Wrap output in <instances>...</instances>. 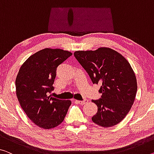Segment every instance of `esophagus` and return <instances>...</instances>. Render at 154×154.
Segmentation results:
<instances>
[{"instance_id":"34e87169","label":"esophagus","mask_w":154,"mask_h":154,"mask_svg":"<svg viewBox=\"0 0 154 154\" xmlns=\"http://www.w3.org/2000/svg\"><path fill=\"white\" fill-rule=\"evenodd\" d=\"M75 102L78 103H79L80 105H85V104L88 103V100H87V99H85V100H75Z\"/></svg>"}]
</instances>
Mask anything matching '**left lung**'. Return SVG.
Instances as JSON below:
<instances>
[{
	"instance_id": "1",
	"label": "left lung",
	"mask_w": 154,
	"mask_h": 154,
	"mask_svg": "<svg viewBox=\"0 0 154 154\" xmlns=\"http://www.w3.org/2000/svg\"><path fill=\"white\" fill-rule=\"evenodd\" d=\"M74 55L94 84L100 85V99L92 100L98 112L94 123L110 127L119 123L131 109L137 91L136 78L126 58L107 47L76 51Z\"/></svg>"
}]
</instances>
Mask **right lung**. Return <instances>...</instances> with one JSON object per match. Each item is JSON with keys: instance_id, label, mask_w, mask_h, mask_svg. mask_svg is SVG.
Segmentation results:
<instances>
[{"instance_id": "add662e5", "label": "right lung", "mask_w": 154, "mask_h": 154, "mask_svg": "<svg viewBox=\"0 0 154 154\" xmlns=\"http://www.w3.org/2000/svg\"><path fill=\"white\" fill-rule=\"evenodd\" d=\"M72 55L60 49H42L27 58L16 76V96L21 107L27 117L42 129L60 125L72 104L71 100L49 96L54 89L56 68Z\"/></svg>"}]
</instances>
